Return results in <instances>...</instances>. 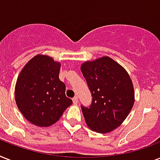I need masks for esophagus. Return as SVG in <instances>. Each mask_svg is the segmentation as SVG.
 <instances>
[{"mask_svg":"<svg viewBox=\"0 0 160 160\" xmlns=\"http://www.w3.org/2000/svg\"><path fill=\"white\" fill-rule=\"evenodd\" d=\"M72 100H73V103H74L75 105H77V103H78V97H77V96H75V97L72 99Z\"/></svg>","mask_w":160,"mask_h":160,"instance_id":"1","label":"esophagus"}]
</instances>
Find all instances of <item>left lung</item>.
<instances>
[{
    "instance_id": "8db88e82",
    "label": "left lung",
    "mask_w": 160,
    "mask_h": 160,
    "mask_svg": "<svg viewBox=\"0 0 160 160\" xmlns=\"http://www.w3.org/2000/svg\"><path fill=\"white\" fill-rule=\"evenodd\" d=\"M81 71L92 96L90 106L81 105L85 123L97 133L113 131L134 105V87L129 74L107 56L85 62Z\"/></svg>"
}]
</instances>
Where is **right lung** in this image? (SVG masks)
<instances>
[{"instance_id":"right-lung-1","label":"right lung","mask_w":160,"mask_h":160,"mask_svg":"<svg viewBox=\"0 0 160 160\" xmlns=\"http://www.w3.org/2000/svg\"><path fill=\"white\" fill-rule=\"evenodd\" d=\"M60 63L47 55H37L18 76L15 98L28 121L47 127L60 119L72 100L65 96V85L59 79Z\"/></svg>"}]
</instances>
